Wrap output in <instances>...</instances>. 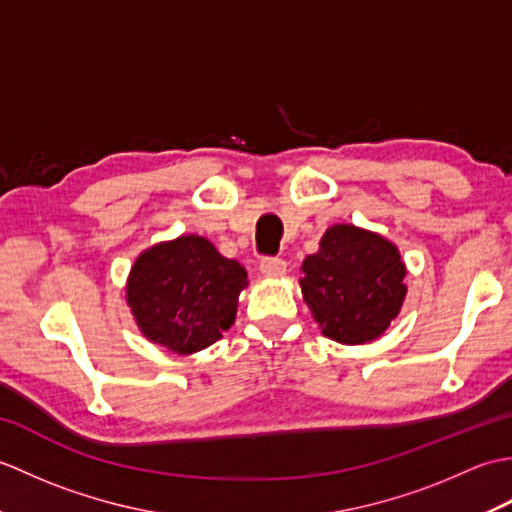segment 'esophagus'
Wrapping results in <instances>:
<instances>
[{"instance_id":"obj_1","label":"esophagus","mask_w":512,"mask_h":512,"mask_svg":"<svg viewBox=\"0 0 512 512\" xmlns=\"http://www.w3.org/2000/svg\"><path fill=\"white\" fill-rule=\"evenodd\" d=\"M259 270H262L264 277H270V279L284 277L286 275V262L281 257H264L262 262H259Z\"/></svg>"}]
</instances>
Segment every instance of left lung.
Returning a JSON list of instances; mask_svg holds the SVG:
<instances>
[{
	"label": "left lung",
	"instance_id": "1",
	"mask_svg": "<svg viewBox=\"0 0 512 512\" xmlns=\"http://www.w3.org/2000/svg\"><path fill=\"white\" fill-rule=\"evenodd\" d=\"M303 301L321 332L345 345L369 343L398 317L407 295L398 248L378 233L336 224L303 259Z\"/></svg>",
	"mask_w": 512,
	"mask_h": 512
}]
</instances>
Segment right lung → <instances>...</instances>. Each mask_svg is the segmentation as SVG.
I'll list each match as a JSON object with an SVG mask.
<instances>
[{"label":"right lung","instance_id":"obj_1","mask_svg":"<svg viewBox=\"0 0 512 512\" xmlns=\"http://www.w3.org/2000/svg\"><path fill=\"white\" fill-rule=\"evenodd\" d=\"M244 266L200 235H182L140 253L127 279V303L151 343L193 354L222 339L235 323L248 286Z\"/></svg>","mask_w":512,"mask_h":512}]
</instances>
